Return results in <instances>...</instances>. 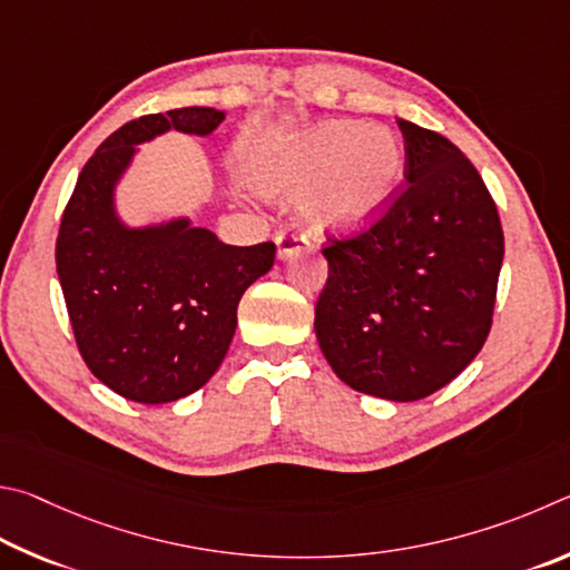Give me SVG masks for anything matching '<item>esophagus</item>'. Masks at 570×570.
<instances>
[{
  "label": "esophagus",
  "mask_w": 570,
  "mask_h": 570,
  "mask_svg": "<svg viewBox=\"0 0 570 570\" xmlns=\"http://www.w3.org/2000/svg\"><path fill=\"white\" fill-rule=\"evenodd\" d=\"M275 243H277V259H287L291 255H295L297 249H303L307 245V237L293 227H285L277 233Z\"/></svg>",
  "instance_id": "34e87169"
}]
</instances>
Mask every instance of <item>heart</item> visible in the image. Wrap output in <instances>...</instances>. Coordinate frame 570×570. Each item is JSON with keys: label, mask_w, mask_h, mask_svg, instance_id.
I'll return each instance as SVG.
<instances>
[{"label": "heart", "mask_w": 570, "mask_h": 570, "mask_svg": "<svg viewBox=\"0 0 570 570\" xmlns=\"http://www.w3.org/2000/svg\"><path fill=\"white\" fill-rule=\"evenodd\" d=\"M405 173V149L391 129L331 119L287 142L267 147L253 163L267 195L303 197L315 233L353 235L391 207Z\"/></svg>", "instance_id": "obj_1"}]
</instances>
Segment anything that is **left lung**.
Here are the masks:
<instances>
[{
  "label": "left lung",
  "instance_id": "obj_1",
  "mask_svg": "<svg viewBox=\"0 0 570 570\" xmlns=\"http://www.w3.org/2000/svg\"><path fill=\"white\" fill-rule=\"evenodd\" d=\"M405 189L377 223L323 249L317 345L353 391L411 403L481 353L493 323L503 229L481 175L443 135L397 119Z\"/></svg>",
  "mask_w": 570,
  "mask_h": 570
}]
</instances>
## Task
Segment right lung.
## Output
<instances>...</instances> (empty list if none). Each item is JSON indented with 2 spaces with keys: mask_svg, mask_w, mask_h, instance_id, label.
I'll list each match as a JSON object with an SVG mask.
<instances>
[{
  "mask_svg": "<svg viewBox=\"0 0 570 570\" xmlns=\"http://www.w3.org/2000/svg\"><path fill=\"white\" fill-rule=\"evenodd\" d=\"M223 109L183 107L132 119L87 159L57 235V275L85 363L127 401L159 405L195 393L233 343L237 303L275 263V245L219 243L189 217L132 227L115 189L137 145L177 129L207 137Z\"/></svg>",
  "mask_w": 570,
  "mask_h": 570,
  "instance_id": "right-lung-1",
  "label": "right lung"
}]
</instances>
